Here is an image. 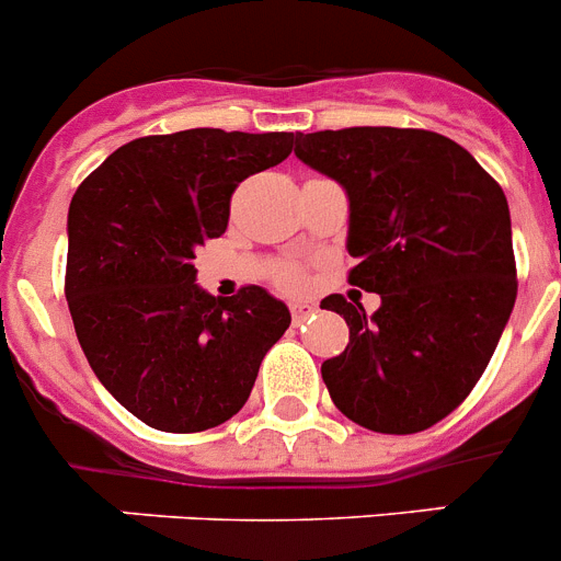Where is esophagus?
I'll return each mask as SVG.
<instances>
[{"mask_svg": "<svg viewBox=\"0 0 561 561\" xmlns=\"http://www.w3.org/2000/svg\"><path fill=\"white\" fill-rule=\"evenodd\" d=\"M290 314H293V323H304V320L312 318L314 307L307 301H296V304H290Z\"/></svg>", "mask_w": 561, "mask_h": 561, "instance_id": "obj_1", "label": "esophagus"}]
</instances>
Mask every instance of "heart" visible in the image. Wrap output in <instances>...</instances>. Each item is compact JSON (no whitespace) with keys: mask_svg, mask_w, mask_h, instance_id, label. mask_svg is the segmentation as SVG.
Listing matches in <instances>:
<instances>
[{"mask_svg":"<svg viewBox=\"0 0 561 561\" xmlns=\"http://www.w3.org/2000/svg\"><path fill=\"white\" fill-rule=\"evenodd\" d=\"M276 279H279V285L285 287V290H301V287L307 285V274H304V268H298V265H285V268H279Z\"/></svg>","mask_w":561,"mask_h":561,"instance_id":"b5f03b06","label":"heart"}]
</instances>
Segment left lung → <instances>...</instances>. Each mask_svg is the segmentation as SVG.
I'll list each match as a JSON object with an SVG mask.
<instances>
[{
    "label": "left lung",
    "mask_w": 561,
    "mask_h": 561,
    "mask_svg": "<svg viewBox=\"0 0 561 561\" xmlns=\"http://www.w3.org/2000/svg\"><path fill=\"white\" fill-rule=\"evenodd\" d=\"M296 156L345 188L347 282L378 293L373 314L342 296L351 342L323 373L356 425L408 436L442 422L485 373L518 296L502 186L474 156L425 128L296 134Z\"/></svg>",
    "instance_id": "left-lung-1"
}]
</instances>
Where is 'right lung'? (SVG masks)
Returning a JSON list of instances; mask_svg holds the SVG:
<instances>
[{
  "label": "right lung",
  "mask_w": 561,
  "mask_h": 561,
  "mask_svg": "<svg viewBox=\"0 0 561 561\" xmlns=\"http://www.w3.org/2000/svg\"><path fill=\"white\" fill-rule=\"evenodd\" d=\"M293 134L192 128L114 150L70 199L65 298L108 394L145 425L199 433L236 416L290 325L263 287L216 298L194 249L219 238L249 175L282 164Z\"/></svg>",
  "instance_id": "1"
}]
</instances>
